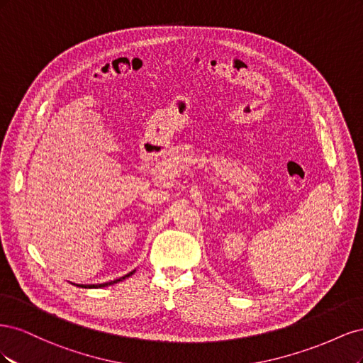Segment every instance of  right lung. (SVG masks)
Listing matches in <instances>:
<instances>
[{
  "label": "right lung",
  "mask_w": 363,
  "mask_h": 363,
  "mask_svg": "<svg viewBox=\"0 0 363 363\" xmlns=\"http://www.w3.org/2000/svg\"><path fill=\"white\" fill-rule=\"evenodd\" d=\"M136 272V269H133L131 272H128V274H125V276H123V277H119V279H116V280H112V281H107V283H100V284H77V283H72L74 286H79V288H84V289H98V288H106V286H111V284H115V283H119V281H123V280H125L127 277H130V276H133V274Z\"/></svg>",
  "instance_id": "add662e5"
}]
</instances>
